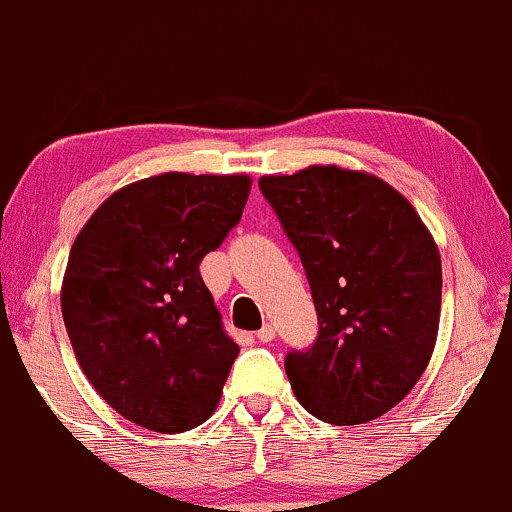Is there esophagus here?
<instances>
[{
	"label": "esophagus",
	"mask_w": 512,
	"mask_h": 512,
	"mask_svg": "<svg viewBox=\"0 0 512 512\" xmlns=\"http://www.w3.org/2000/svg\"><path fill=\"white\" fill-rule=\"evenodd\" d=\"M256 339L263 344L273 342V339H276V327H273V324H263V327L256 332Z\"/></svg>",
	"instance_id": "esophagus-1"
}]
</instances>
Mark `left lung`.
Returning <instances> with one entry per match:
<instances>
[{"instance_id": "left-lung-1", "label": "left lung", "mask_w": 512, "mask_h": 512, "mask_svg": "<svg viewBox=\"0 0 512 512\" xmlns=\"http://www.w3.org/2000/svg\"><path fill=\"white\" fill-rule=\"evenodd\" d=\"M263 197L298 251L317 332L285 373L310 415L361 425L425 373L437 342L442 261L412 205L381 178L337 166L263 175Z\"/></svg>"}]
</instances>
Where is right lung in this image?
<instances>
[{
  "mask_svg": "<svg viewBox=\"0 0 512 512\" xmlns=\"http://www.w3.org/2000/svg\"><path fill=\"white\" fill-rule=\"evenodd\" d=\"M249 188V175H153L107 197L70 249V344L87 381L139 427L185 432L217 408L239 346L200 263L239 224Z\"/></svg>",
  "mask_w": 512,
  "mask_h": 512,
  "instance_id": "add662e5",
  "label": "right lung"
}]
</instances>
